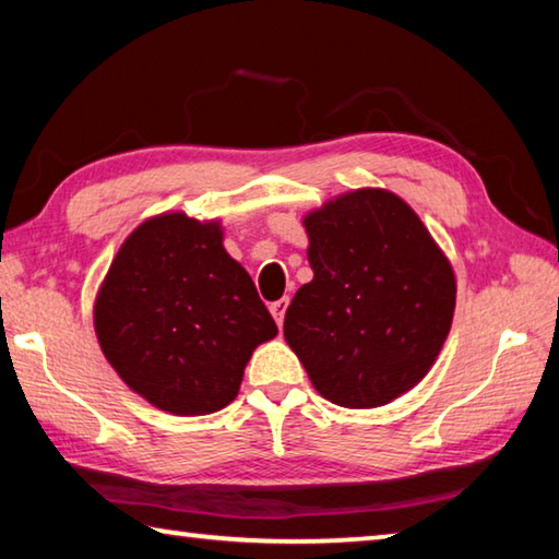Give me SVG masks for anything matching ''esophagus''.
I'll list each match as a JSON object with an SVG mask.
<instances>
[{
    "mask_svg": "<svg viewBox=\"0 0 559 559\" xmlns=\"http://www.w3.org/2000/svg\"><path fill=\"white\" fill-rule=\"evenodd\" d=\"M286 308H288V298H281L276 302H271V316L278 323V328L283 325V318H286Z\"/></svg>",
    "mask_w": 559,
    "mask_h": 559,
    "instance_id": "1",
    "label": "esophagus"
}]
</instances>
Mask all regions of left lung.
<instances>
[{
    "label": "left lung",
    "mask_w": 559,
    "mask_h": 559,
    "mask_svg": "<svg viewBox=\"0 0 559 559\" xmlns=\"http://www.w3.org/2000/svg\"><path fill=\"white\" fill-rule=\"evenodd\" d=\"M313 281L293 296L283 335L328 402L372 409L431 370L456 308V276L409 204L355 189L310 212Z\"/></svg>",
    "instance_id": "obj_1"
}]
</instances>
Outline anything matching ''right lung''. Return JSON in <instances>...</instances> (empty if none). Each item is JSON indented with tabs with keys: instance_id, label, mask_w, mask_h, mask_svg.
I'll use <instances>...</instances> for the list:
<instances>
[{
	"instance_id": "1",
	"label": "right lung",
	"mask_w": 559,
	"mask_h": 559,
	"mask_svg": "<svg viewBox=\"0 0 559 559\" xmlns=\"http://www.w3.org/2000/svg\"><path fill=\"white\" fill-rule=\"evenodd\" d=\"M219 222L167 212L138 226L103 278L93 325L132 392L177 416L236 400L253 349L278 328Z\"/></svg>"
}]
</instances>
